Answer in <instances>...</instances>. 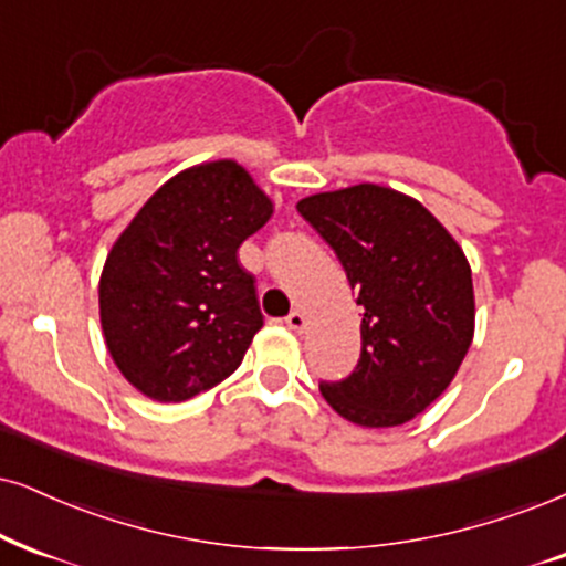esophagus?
I'll return each mask as SVG.
<instances>
[{"label":"esophagus","instance_id":"esophagus-1","mask_svg":"<svg viewBox=\"0 0 566 566\" xmlns=\"http://www.w3.org/2000/svg\"><path fill=\"white\" fill-rule=\"evenodd\" d=\"M285 325H289L291 331H294V333H302L304 327H306V317H304V312H298V310L291 312V315L285 317Z\"/></svg>","mask_w":566,"mask_h":566}]
</instances>
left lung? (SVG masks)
<instances>
[{
	"label": "left lung",
	"mask_w": 566,
	"mask_h": 566,
	"mask_svg": "<svg viewBox=\"0 0 566 566\" xmlns=\"http://www.w3.org/2000/svg\"><path fill=\"white\" fill-rule=\"evenodd\" d=\"M296 209L336 251L365 310L357 367L319 382V394L361 428L415 420L449 388L475 336L462 247L420 201L386 186L315 193Z\"/></svg>",
	"instance_id": "obj_1"
}]
</instances>
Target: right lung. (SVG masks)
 <instances>
[{
  "label": "right lung",
  "mask_w": 566,
  "mask_h": 566,
  "mask_svg": "<svg viewBox=\"0 0 566 566\" xmlns=\"http://www.w3.org/2000/svg\"><path fill=\"white\" fill-rule=\"evenodd\" d=\"M270 214L233 159L188 167L138 209L99 277L104 344L136 390L178 403L235 373L264 325L235 254Z\"/></svg>",
  "instance_id": "1"
}]
</instances>
